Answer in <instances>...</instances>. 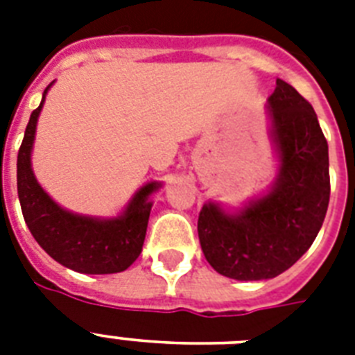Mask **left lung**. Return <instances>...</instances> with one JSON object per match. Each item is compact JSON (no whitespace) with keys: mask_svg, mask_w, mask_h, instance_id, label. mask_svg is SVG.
<instances>
[{"mask_svg":"<svg viewBox=\"0 0 355 355\" xmlns=\"http://www.w3.org/2000/svg\"><path fill=\"white\" fill-rule=\"evenodd\" d=\"M267 103L280 160L272 188L236 214L208 202L197 223L208 263L234 280H267L297 263L330 202L328 141L313 107L282 79Z\"/></svg>","mask_w":355,"mask_h":355,"instance_id":"1","label":"left lung"}]
</instances>
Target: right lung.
Returning a JSON list of instances; mask_svg holds the SVG:
<instances>
[{
	"mask_svg": "<svg viewBox=\"0 0 355 355\" xmlns=\"http://www.w3.org/2000/svg\"><path fill=\"white\" fill-rule=\"evenodd\" d=\"M49 86L44 90L40 107L31 114L18 150V199L24 219L38 245L64 267L85 275L121 272L141 252L153 206L149 195L162 184H145L121 216L114 219L79 216L60 208L36 182L31 167L36 121Z\"/></svg>",
	"mask_w": 355,
	"mask_h": 355,
	"instance_id": "obj_1",
	"label": "right lung"
}]
</instances>
